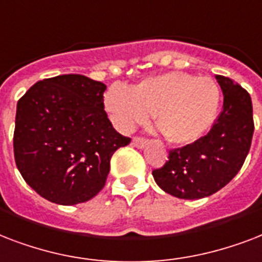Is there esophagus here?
Segmentation results:
<instances>
[{
    "label": "esophagus",
    "instance_id": "1",
    "mask_svg": "<svg viewBox=\"0 0 262 262\" xmlns=\"http://www.w3.org/2000/svg\"><path fill=\"white\" fill-rule=\"evenodd\" d=\"M133 145L138 149H143L146 145H147V141L146 139H142V138H134L133 139Z\"/></svg>",
    "mask_w": 262,
    "mask_h": 262
}]
</instances>
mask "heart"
<instances>
[{
  "mask_svg": "<svg viewBox=\"0 0 262 262\" xmlns=\"http://www.w3.org/2000/svg\"><path fill=\"white\" fill-rule=\"evenodd\" d=\"M220 102L222 91L213 79L186 72L147 78L133 90L115 84L103 97L105 111L119 131H133L154 113L168 141L176 145L205 137L217 119Z\"/></svg>",
  "mask_w": 262,
  "mask_h": 262,
  "instance_id": "obj_1",
  "label": "heart"
}]
</instances>
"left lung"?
<instances>
[{
	"label": "left lung",
	"instance_id": "1",
	"mask_svg": "<svg viewBox=\"0 0 262 262\" xmlns=\"http://www.w3.org/2000/svg\"><path fill=\"white\" fill-rule=\"evenodd\" d=\"M223 111L200 141L169 151L164 167L154 169L160 188L180 200H200L230 183L242 168L254 133L250 94L232 79L216 75Z\"/></svg>",
	"mask_w": 262,
	"mask_h": 262
}]
</instances>
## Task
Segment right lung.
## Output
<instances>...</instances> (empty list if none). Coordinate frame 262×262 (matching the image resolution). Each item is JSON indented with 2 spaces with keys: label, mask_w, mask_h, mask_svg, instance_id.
Masks as SVG:
<instances>
[{
  "label": "right lung",
  "mask_w": 262,
  "mask_h": 262,
  "mask_svg": "<svg viewBox=\"0 0 262 262\" xmlns=\"http://www.w3.org/2000/svg\"><path fill=\"white\" fill-rule=\"evenodd\" d=\"M101 82L70 74L36 82L19 99L13 151L26 183L58 205L86 202L105 186L111 159L131 139L103 111Z\"/></svg>",
  "instance_id": "add662e5"
}]
</instances>
